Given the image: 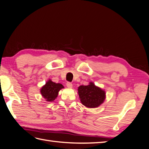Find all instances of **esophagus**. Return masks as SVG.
Segmentation results:
<instances>
[{"label":"esophagus","mask_w":149,"mask_h":149,"mask_svg":"<svg viewBox=\"0 0 149 149\" xmlns=\"http://www.w3.org/2000/svg\"><path fill=\"white\" fill-rule=\"evenodd\" d=\"M66 86H67V87H69V88H71L72 87V84L71 82H67Z\"/></svg>","instance_id":"34e87169"}]
</instances>
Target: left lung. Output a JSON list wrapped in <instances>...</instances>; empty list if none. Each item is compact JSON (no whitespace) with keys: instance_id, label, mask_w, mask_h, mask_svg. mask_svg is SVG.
Instances as JSON below:
<instances>
[{"instance_id":"8db88e82","label":"left lung","mask_w":149,"mask_h":149,"mask_svg":"<svg viewBox=\"0 0 149 149\" xmlns=\"http://www.w3.org/2000/svg\"><path fill=\"white\" fill-rule=\"evenodd\" d=\"M80 101L87 107L95 108L98 107L104 102L105 93L100 88L91 82L88 86H80L78 89Z\"/></svg>"}]
</instances>
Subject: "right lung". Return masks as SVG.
<instances>
[{"mask_svg": "<svg viewBox=\"0 0 149 149\" xmlns=\"http://www.w3.org/2000/svg\"><path fill=\"white\" fill-rule=\"evenodd\" d=\"M63 88L61 84H56L49 80L42 87L40 93L47 102H53L56 98L59 91Z\"/></svg>", "mask_w": 149, "mask_h": 149, "instance_id": "1", "label": "right lung"}]
</instances>
